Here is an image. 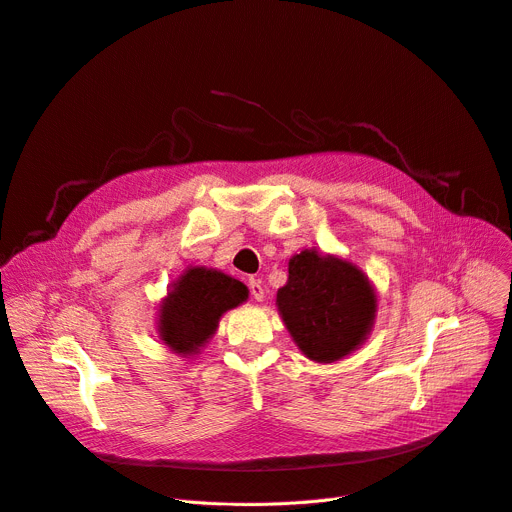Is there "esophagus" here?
<instances>
[{
    "label": "esophagus",
    "instance_id": "1",
    "mask_svg": "<svg viewBox=\"0 0 512 512\" xmlns=\"http://www.w3.org/2000/svg\"><path fill=\"white\" fill-rule=\"evenodd\" d=\"M250 295H252V299L254 301H262L264 299V287L260 285V281H256V279H250Z\"/></svg>",
    "mask_w": 512,
    "mask_h": 512
}]
</instances>
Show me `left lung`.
<instances>
[{
  "label": "left lung",
  "instance_id": "left-lung-1",
  "mask_svg": "<svg viewBox=\"0 0 512 512\" xmlns=\"http://www.w3.org/2000/svg\"><path fill=\"white\" fill-rule=\"evenodd\" d=\"M277 305L303 355L316 363H334L367 340L377 295L352 262L303 250L289 260V281L279 289Z\"/></svg>",
  "mask_w": 512,
  "mask_h": 512
}]
</instances>
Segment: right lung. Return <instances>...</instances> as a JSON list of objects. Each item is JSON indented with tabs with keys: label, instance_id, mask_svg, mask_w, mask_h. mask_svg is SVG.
<instances>
[{
	"label": "right lung",
	"instance_id": "right-lung-1",
	"mask_svg": "<svg viewBox=\"0 0 512 512\" xmlns=\"http://www.w3.org/2000/svg\"><path fill=\"white\" fill-rule=\"evenodd\" d=\"M248 299V287L213 268L192 266L160 305L157 332L182 357L196 355L215 334L227 309Z\"/></svg>",
	"mask_w": 512,
	"mask_h": 512
}]
</instances>
